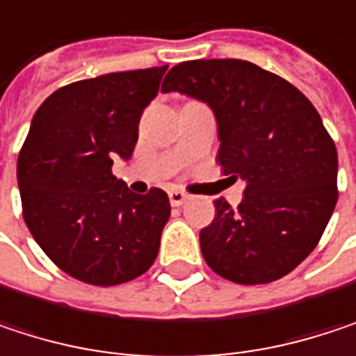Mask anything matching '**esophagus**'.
Instances as JSON below:
<instances>
[{"instance_id":"obj_1","label":"esophagus","mask_w":356,"mask_h":356,"mask_svg":"<svg viewBox=\"0 0 356 356\" xmlns=\"http://www.w3.org/2000/svg\"><path fill=\"white\" fill-rule=\"evenodd\" d=\"M169 200H171V206H181L189 200V195L181 189H171L169 191Z\"/></svg>"}]
</instances>
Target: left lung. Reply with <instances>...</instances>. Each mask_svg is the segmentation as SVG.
Wrapping results in <instances>:
<instances>
[{
  "instance_id": "8db88e82",
  "label": "left lung",
  "mask_w": 356,
  "mask_h": 356,
  "mask_svg": "<svg viewBox=\"0 0 356 356\" xmlns=\"http://www.w3.org/2000/svg\"><path fill=\"white\" fill-rule=\"evenodd\" d=\"M163 92L212 108L229 179L245 181L233 208L214 202L202 229L206 264L239 284H266L293 272L318 245L338 189L336 146L309 99L280 76L241 59H193L175 65Z\"/></svg>"
}]
</instances>
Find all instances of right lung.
Instances as JSON below:
<instances>
[{
    "mask_svg": "<svg viewBox=\"0 0 356 356\" xmlns=\"http://www.w3.org/2000/svg\"><path fill=\"white\" fill-rule=\"evenodd\" d=\"M167 65L115 72L55 90L36 108L18 156L24 222L65 274L113 286L156 259L171 216L169 195H146L111 173L129 161L144 108L159 95Z\"/></svg>",
    "mask_w": 356,
    "mask_h": 356,
    "instance_id": "add662e5",
    "label": "right lung"
}]
</instances>
